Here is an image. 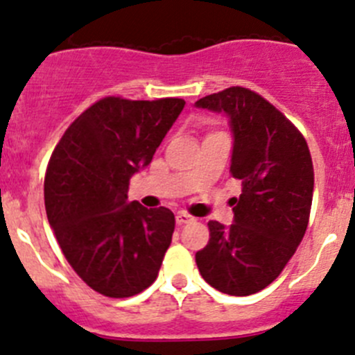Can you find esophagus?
<instances>
[{
	"mask_svg": "<svg viewBox=\"0 0 355 355\" xmlns=\"http://www.w3.org/2000/svg\"><path fill=\"white\" fill-rule=\"evenodd\" d=\"M193 216H190V214H187V212H183V211H180V212H175V223H178V225H184V223H190V221H193Z\"/></svg>",
	"mask_w": 355,
	"mask_h": 355,
	"instance_id": "esophagus-1",
	"label": "esophagus"
}]
</instances>
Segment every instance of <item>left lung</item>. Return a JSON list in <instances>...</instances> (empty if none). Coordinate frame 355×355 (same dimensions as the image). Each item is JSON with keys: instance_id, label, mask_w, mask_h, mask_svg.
Masks as SVG:
<instances>
[{"instance_id": "1", "label": "left lung", "mask_w": 355, "mask_h": 355, "mask_svg": "<svg viewBox=\"0 0 355 355\" xmlns=\"http://www.w3.org/2000/svg\"><path fill=\"white\" fill-rule=\"evenodd\" d=\"M228 118L230 172L242 181L234 223L209 221L207 245L195 254L204 281L232 296L261 291L284 270L309 225L313 165L305 137L252 90L230 87L195 103Z\"/></svg>"}]
</instances>
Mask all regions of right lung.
<instances>
[{"label": "right lung", "mask_w": 355, "mask_h": 355, "mask_svg": "<svg viewBox=\"0 0 355 355\" xmlns=\"http://www.w3.org/2000/svg\"><path fill=\"white\" fill-rule=\"evenodd\" d=\"M183 107L174 97H104L69 125L53 150L45 175L46 218L74 272L101 295L127 298L157 279L174 214L129 202L127 191Z\"/></svg>", "instance_id": "right-lung-1"}]
</instances>
